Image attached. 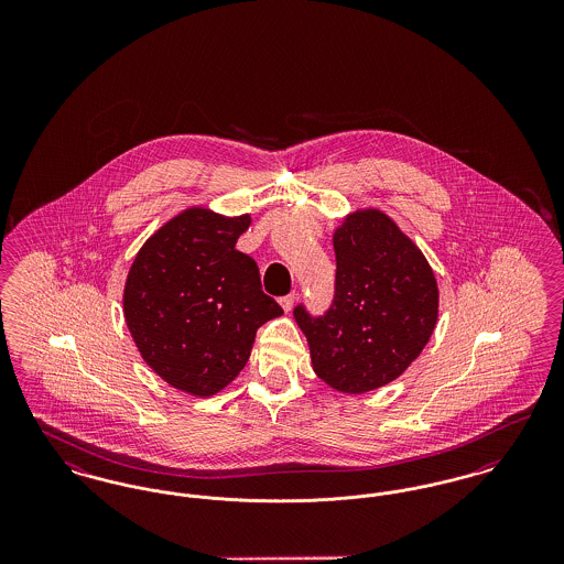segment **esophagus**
<instances>
[{"instance_id":"34e87169","label":"esophagus","mask_w":564,"mask_h":564,"mask_svg":"<svg viewBox=\"0 0 564 564\" xmlns=\"http://www.w3.org/2000/svg\"><path fill=\"white\" fill-rule=\"evenodd\" d=\"M294 300L295 294L283 295V297H279V304L283 306V311H285V313H290V311L294 308Z\"/></svg>"}]
</instances>
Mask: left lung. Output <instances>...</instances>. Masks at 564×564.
<instances>
[{
  "instance_id": "left-lung-1",
  "label": "left lung",
  "mask_w": 564,
  "mask_h": 564,
  "mask_svg": "<svg viewBox=\"0 0 564 564\" xmlns=\"http://www.w3.org/2000/svg\"><path fill=\"white\" fill-rule=\"evenodd\" d=\"M334 297L322 315L294 308L313 370L343 393L395 380L430 343L437 322L433 270L380 212L352 214L334 232Z\"/></svg>"
}]
</instances>
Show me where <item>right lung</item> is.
<instances>
[{
    "label": "right lung",
    "mask_w": 564,
    "mask_h": 564,
    "mask_svg": "<svg viewBox=\"0 0 564 564\" xmlns=\"http://www.w3.org/2000/svg\"><path fill=\"white\" fill-rule=\"evenodd\" d=\"M251 217L188 209L141 247L124 319L148 366L175 389L214 395L241 372L260 325L283 315L253 258L235 249Z\"/></svg>",
    "instance_id": "1"
}]
</instances>
